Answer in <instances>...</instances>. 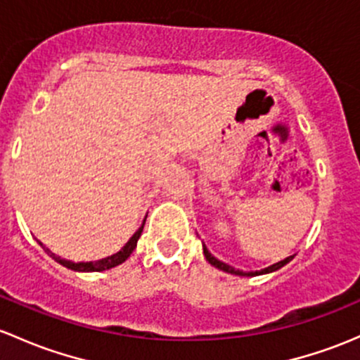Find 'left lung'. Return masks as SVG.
I'll list each match as a JSON object with an SVG mask.
<instances>
[{
  "label": "left lung",
  "instance_id": "obj_1",
  "mask_svg": "<svg viewBox=\"0 0 360 360\" xmlns=\"http://www.w3.org/2000/svg\"><path fill=\"white\" fill-rule=\"evenodd\" d=\"M203 253H205V259L209 260V262L212 264V266H214V267H217V269H221V271H224V272H229V274H236V276H259V274H267V272H272V271H278V269H281L283 266H286V264H288L290 260L293 259V255H290V257H286L285 260H281V262H278V264H272V266H271V267H267V269H262V271H255V272H243V271H238V269H234V267H231V266H228V264H224V262H221V260H217V259H215V257L212 255V253L209 252V250H207L205 245H203Z\"/></svg>",
  "mask_w": 360,
  "mask_h": 360
}]
</instances>
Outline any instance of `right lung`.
Listing matches in <instances>:
<instances>
[{
	"mask_svg": "<svg viewBox=\"0 0 360 360\" xmlns=\"http://www.w3.org/2000/svg\"><path fill=\"white\" fill-rule=\"evenodd\" d=\"M143 226H145V224H143ZM143 226H141V228H139L138 231H136L134 234H132V238H131V240L127 241V243H126V247H124L122 250H120V252L113 253V255L107 257V259L96 260V262H77V264H75V262H70V260L60 259L58 255H55V253L50 252V250H48L46 247H44V245L41 243V241H39V245H41V247H43L44 250H46L48 253H50V257H53V259H55L56 262H60V264H62V266L69 267V269H74V271H82V272L105 271V269H112V267L119 266V264L126 262V260L129 259V255H131V253H132V250L136 248V243H138L139 236H141V233H143Z\"/></svg>",
	"mask_w": 360,
	"mask_h": 360,
	"instance_id": "obj_1",
	"label": "right lung"
}]
</instances>
